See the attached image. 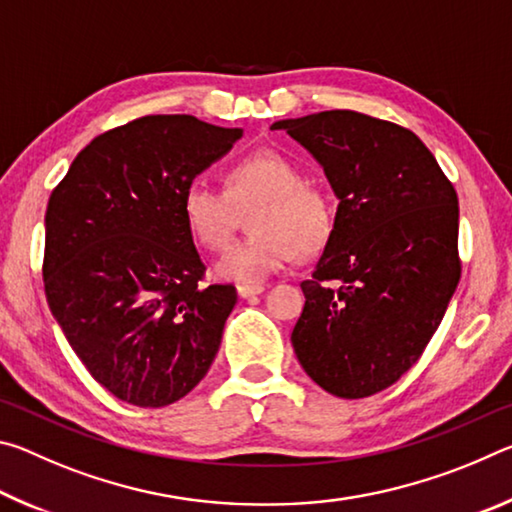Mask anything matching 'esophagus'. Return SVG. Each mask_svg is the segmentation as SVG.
Instances as JSON below:
<instances>
[{
    "instance_id": "obj_1",
    "label": "esophagus",
    "mask_w": 512,
    "mask_h": 512,
    "mask_svg": "<svg viewBox=\"0 0 512 512\" xmlns=\"http://www.w3.org/2000/svg\"><path fill=\"white\" fill-rule=\"evenodd\" d=\"M237 293H239V298L248 300V298L259 296V293H264V287H262V284H259V287H239Z\"/></svg>"
}]
</instances>
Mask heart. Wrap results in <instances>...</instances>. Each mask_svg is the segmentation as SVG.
Segmentation results:
<instances>
[{"label":"heart","mask_w":512,"mask_h":512,"mask_svg":"<svg viewBox=\"0 0 512 512\" xmlns=\"http://www.w3.org/2000/svg\"><path fill=\"white\" fill-rule=\"evenodd\" d=\"M259 203L250 216V235L228 246L214 262V275L241 287H259L314 250L329 235L332 210L316 185L302 180L296 164L275 151H259L228 171L225 192L194 180L185 189L183 214L198 244L219 250L235 232L237 210Z\"/></svg>","instance_id":"b5f03b06"}]
</instances>
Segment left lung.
Here are the masks:
<instances>
[{"label": "left lung", "instance_id": "8db88e82", "mask_svg": "<svg viewBox=\"0 0 512 512\" xmlns=\"http://www.w3.org/2000/svg\"><path fill=\"white\" fill-rule=\"evenodd\" d=\"M339 198L291 343L320 388L345 400L395 384L427 348L452 300L458 196L409 128L327 110L280 119Z\"/></svg>", "mask_w": 512, "mask_h": 512}]
</instances>
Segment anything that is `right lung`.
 <instances>
[{"label":"right lung","mask_w":512,"mask_h":512,"mask_svg":"<svg viewBox=\"0 0 512 512\" xmlns=\"http://www.w3.org/2000/svg\"><path fill=\"white\" fill-rule=\"evenodd\" d=\"M241 135L192 115L135 119L94 137L51 192L49 309L90 375L128 404L178 402L219 352L237 291L201 284L183 196Z\"/></svg>","instance_id":"obj_1"}]
</instances>
